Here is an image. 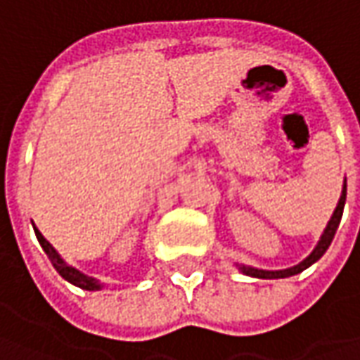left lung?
I'll list each match as a JSON object with an SVG mask.
<instances>
[{
  "label": "left lung",
  "mask_w": 360,
  "mask_h": 360,
  "mask_svg": "<svg viewBox=\"0 0 360 360\" xmlns=\"http://www.w3.org/2000/svg\"><path fill=\"white\" fill-rule=\"evenodd\" d=\"M345 201H347V179L342 183V191L341 197H339V203L335 207V211H333V215L328 219L327 227L323 231V235H321V239L315 245V249L311 251L309 257H304L301 263H297V265L287 266V269H279V271H269V269H257V266L251 265H237V269L241 271L243 275H247V277H255V279H287V277H292V275H299L301 271L304 269H309V266L316 263L323 255L327 253L328 245L333 241V237H335V233L339 229V223H341L342 217V209H345Z\"/></svg>",
  "instance_id": "8db88e82"
}]
</instances>
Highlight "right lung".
<instances>
[{"label": "right lung", "mask_w": 360, "mask_h": 360, "mask_svg": "<svg viewBox=\"0 0 360 360\" xmlns=\"http://www.w3.org/2000/svg\"><path fill=\"white\" fill-rule=\"evenodd\" d=\"M33 231H35V237H37V241H39V245H41V249H44L45 255L49 257L51 265L56 266V271L61 275V277H63V279L69 281L71 285H75V287L83 289V291H101V287H103V285H101V281L95 279V277H89V275L81 273L79 269H75V266H71L69 263H65V259L57 253L56 247L45 239L44 235H41V231L37 229L35 225H33Z\"/></svg>", "instance_id": "1"}]
</instances>
